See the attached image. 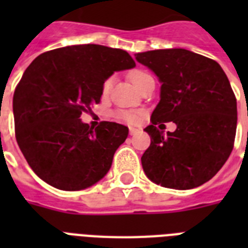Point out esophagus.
Listing matches in <instances>:
<instances>
[{"label": "esophagus", "instance_id": "34e87169", "mask_svg": "<svg viewBox=\"0 0 248 248\" xmlns=\"http://www.w3.org/2000/svg\"><path fill=\"white\" fill-rule=\"evenodd\" d=\"M138 132H139V130H138V128H135V127H130V135H135V134H138Z\"/></svg>", "mask_w": 248, "mask_h": 248}]
</instances>
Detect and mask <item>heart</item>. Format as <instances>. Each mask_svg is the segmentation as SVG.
<instances>
[{
	"instance_id": "heart-1",
	"label": "heart",
	"mask_w": 248,
	"mask_h": 248,
	"mask_svg": "<svg viewBox=\"0 0 248 248\" xmlns=\"http://www.w3.org/2000/svg\"><path fill=\"white\" fill-rule=\"evenodd\" d=\"M128 77H130V79L132 81V83L136 86V87H139L141 83L145 81L147 78H149L151 76L148 75L147 72L144 71H134L131 72L130 75H128ZM112 82L113 79L112 78H108L107 81H104V83H103V86H101V93H103V95H107V93H109V91H110V89H112ZM117 116L120 117L121 120L126 121V122H128V124H136L138 122V120H139V116H138V113L135 112H127V110H121V112L117 113Z\"/></svg>"
}]
</instances>
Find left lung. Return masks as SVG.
<instances>
[{
	"instance_id": "1",
	"label": "left lung",
	"mask_w": 248,
	"mask_h": 248,
	"mask_svg": "<svg viewBox=\"0 0 248 248\" xmlns=\"http://www.w3.org/2000/svg\"><path fill=\"white\" fill-rule=\"evenodd\" d=\"M135 59L161 82L152 124L144 128L151 145L141 157L155 184L186 190L215 176L229 158L237 130V100L215 60L185 48L138 52ZM172 120L166 136L155 124Z\"/></svg>"
}]
</instances>
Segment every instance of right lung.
Returning a JSON list of instances; mask_svg holds the SVG:
<instances>
[{
	"instance_id": "right-lung-1",
	"label": "right lung",
	"mask_w": 248,
	"mask_h": 248,
	"mask_svg": "<svg viewBox=\"0 0 248 248\" xmlns=\"http://www.w3.org/2000/svg\"><path fill=\"white\" fill-rule=\"evenodd\" d=\"M127 51L101 45H73L44 52L23 73L13 99L15 135L28 165L45 183L82 190L108 173L128 128L81 114L100 103L101 86L114 72L135 67Z\"/></svg>"
}]
</instances>
